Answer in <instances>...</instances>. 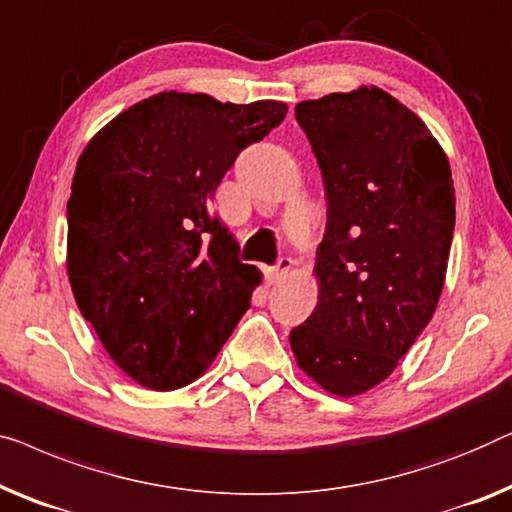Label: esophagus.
Segmentation results:
<instances>
[{"label":"esophagus","mask_w":512,"mask_h":512,"mask_svg":"<svg viewBox=\"0 0 512 512\" xmlns=\"http://www.w3.org/2000/svg\"><path fill=\"white\" fill-rule=\"evenodd\" d=\"M291 268H293V261H291V258H288V256L279 258L277 268H272V270L265 272V281H268V284H274V281H279V279L288 277V272H291Z\"/></svg>","instance_id":"1"}]
</instances>
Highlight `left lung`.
<instances>
[{
	"label": "left lung",
	"mask_w": 512,
	"mask_h": 512,
	"mask_svg": "<svg viewBox=\"0 0 512 512\" xmlns=\"http://www.w3.org/2000/svg\"><path fill=\"white\" fill-rule=\"evenodd\" d=\"M318 161L328 224L316 251L318 305L291 330L298 367L337 397L388 379L432 321L455 231L446 152L379 87L295 106Z\"/></svg>",
	"instance_id": "1"
}]
</instances>
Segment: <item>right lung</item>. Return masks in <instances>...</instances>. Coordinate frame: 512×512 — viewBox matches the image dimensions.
I'll use <instances>...</instances> for the list:
<instances>
[{
    "label": "right lung",
    "instance_id": "right-lung-1",
    "mask_svg": "<svg viewBox=\"0 0 512 512\" xmlns=\"http://www.w3.org/2000/svg\"><path fill=\"white\" fill-rule=\"evenodd\" d=\"M281 101L159 92L80 154L66 205V272L80 314L124 374L150 390L196 381L261 284L212 214L238 154L284 122Z\"/></svg>",
    "mask_w": 512,
    "mask_h": 512
}]
</instances>
